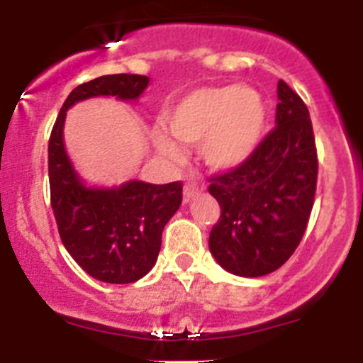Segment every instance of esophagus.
I'll use <instances>...</instances> for the list:
<instances>
[{"mask_svg":"<svg viewBox=\"0 0 363 363\" xmlns=\"http://www.w3.org/2000/svg\"><path fill=\"white\" fill-rule=\"evenodd\" d=\"M200 191H201V187L196 184V182H192V179L185 182V185H184V201H185V203H187L191 198L196 196Z\"/></svg>","mask_w":363,"mask_h":363,"instance_id":"esophagus-1","label":"esophagus"}]
</instances>
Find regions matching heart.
Masks as SVG:
<instances>
[{
    "label": "heart",
    "instance_id": "1",
    "mask_svg": "<svg viewBox=\"0 0 363 363\" xmlns=\"http://www.w3.org/2000/svg\"><path fill=\"white\" fill-rule=\"evenodd\" d=\"M165 129L185 145L200 143L203 162L216 171H233L258 149L267 123L264 99L247 86H201L169 107ZM163 158L179 162L184 152L163 133L154 134Z\"/></svg>",
    "mask_w": 363,
    "mask_h": 363
}]
</instances>
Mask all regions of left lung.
I'll list each match as a JSON object with an SVG mask.
<instances>
[{
    "mask_svg": "<svg viewBox=\"0 0 363 363\" xmlns=\"http://www.w3.org/2000/svg\"><path fill=\"white\" fill-rule=\"evenodd\" d=\"M278 99L277 127L251 158L209 178V192L221 209L209 249L238 277L280 269L300 245L314 203L318 156L309 111L284 79Z\"/></svg>",
    "mask_w": 363,
    "mask_h": 363,
    "instance_id": "1",
    "label": "left lung"
}]
</instances>
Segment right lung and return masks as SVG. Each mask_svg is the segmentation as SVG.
<instances>
[{"label": "right lung", "instance_id": "right-lung-1", "mask_svg": "<svg viewBox=\"0 0 363 363\" xmlns=\"http://www.w3.org/2000/svg\"><path fill=\"white\" fill-rule=\"evenodd\" d=\"M149 82L140 74H111L82 83L65 99L50 133V205L60 238L83 271L107 284H133L154 267L163 227L182 205L184 185L134 179L114 189L86 187L65 152L63 123L67 111L82 99H136Z\"/></svg>", "mask_w": 363, "mask_h": 363}]
</instances>
